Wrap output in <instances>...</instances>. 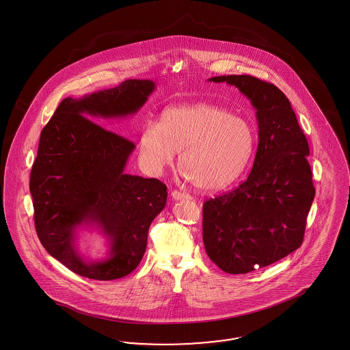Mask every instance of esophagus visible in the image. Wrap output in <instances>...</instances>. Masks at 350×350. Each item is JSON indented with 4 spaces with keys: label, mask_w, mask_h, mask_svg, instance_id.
<instances>
[{
    "label": "esophagus",
    "mask_w": 350,
    "mask_h": 350,
    "mask_svg": "<svg viewBox=\"0 0 350 350\" xmlns=\"http://www.w3.org/2000/svg\"><path fill=\"white\" fill-rule=\"evenodd\" d=\"M172 199L178 202V200H190L191 196L189 193L185 192H180V191H173L172 192Z\"/></svg>",
    "instance_id": "1"
}]
</instances>
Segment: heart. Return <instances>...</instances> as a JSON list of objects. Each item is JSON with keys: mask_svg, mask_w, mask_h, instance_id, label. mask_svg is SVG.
Segmentation results:
<instances>
[{"mask_svg": "<svg viewBox=\"0 0 350 350\" xmlns=\"http://www.w3.org/2000/svg\"><path fill=\"white\" fill-rule=\"evenodd\" d=\"M254 148L244 118L212 104L168 107L158 124L146 123L138 138L139 159L151 173L170 167L180 151L183 176L202 190H222L244 172Z\"/></svg>", "mask_w": 350, "mask_h": 350, "instance_id": "1", "label": "heart"}]
</instances>
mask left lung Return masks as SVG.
Wrapping results in <instances>:
<instances>
[{
	"instance_id": "left-lung-1",
	"label": "left lung",
	"mask_w": 350,
	"mask_h": 350,
	"mask_svg": "<svg viewBox=\"0 0 350 350\" xmlns=\"http://www.w3.org/2000/svg\"><path fill=\"white\" fill-rule=\"evenodd\" d=\"M208 81L239 88L256 110L259 142L247 180L202 206L206 253L224 272L241 275L301 245L316 193L309 146L288 98L275 85L250 75Z\"/></svg>"
}]
</instances>
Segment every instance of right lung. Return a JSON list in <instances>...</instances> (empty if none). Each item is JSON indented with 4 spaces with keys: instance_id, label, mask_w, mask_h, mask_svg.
Wrapping results in <instances>:
<instances>
[{
    "instance_id": "right-lung-1",
    "label": "right lung",
    "mask_w": 350,
    "mask_h": 350,
    "mask_svg": "<svg viewBox=\"0 0 350 350\" xmlns=\"http://www.w3.org/2000/svg\"><path fill=\"white\" fill-rule=\"evenodd\" d=\"M155 87L151 79H127L65 97L41 132L29 183L36 231L47 253L77 275L100 281L129 275L145 254L150 224L165 206L164 183L124 173L135 144L94 123L137 114ZM83 228L105 234V258L80 254Z\"/></svg>"
}]
</instances>
